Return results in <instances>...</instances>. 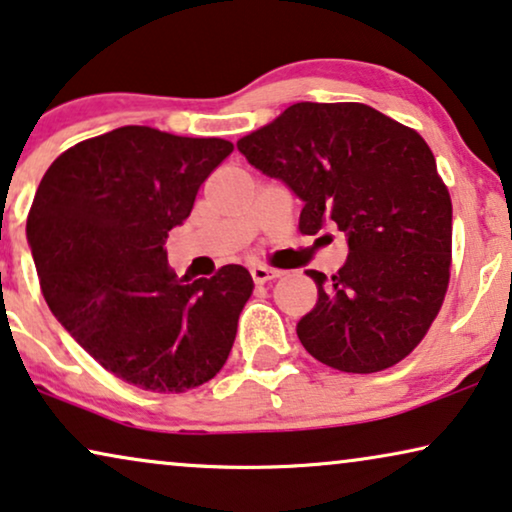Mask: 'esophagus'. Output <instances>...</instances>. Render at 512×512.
I'll use <instances>...</instances> for the list:
<instances>
[{"mask_svg": "<svg viewBox=\"0 0 512 512\" xmlns=\"http://www.w3.org/2000/svg\"><path fill=\"white\" fill-rule=\"evenodd\" d=\"M250 274H252V281H255V283H269V281H274V278H281L283 271L264 267V264H255V267L250 269Z\"/></svg>", "mask_w": 512, "mask_h": 512, "instance_id": "obj_1", "label": "esophagus"}]
</instances>
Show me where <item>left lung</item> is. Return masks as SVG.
Here are the masks:
<instances>
[{
    "mask_svg": "<svg viewBox=\"0 0 512 512\" xmlns=\"http://www.w3.org/2000/svg\"><path fill=\"white\" fill-rule=\"evenodd\" d=\"M236 147L304 203L302 234L337 224L349 243L332 278L306 271L318 299L297 323L304 349L356 374L410 356L452 264V201L424 138L360 102H297Z\"/></svg>",
    "mask_w": 512,
    "mask_h": 512,
    "instance_id": "left-lung-1",
    "label": "left lung"
}]
</instances>
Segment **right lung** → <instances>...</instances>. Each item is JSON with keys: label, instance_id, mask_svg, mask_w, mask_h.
Returning <instances> with one entry per match:
<instances>
[{"label": "right lung", "instance_id": "add662e5", "mask_svg": "<svg viewBox=\"0 0 512 512\" xmlns=\"http://www.w3.org/2000/svg\"><path fill=\"white\" fill-rule=\"evenodd\" d=\"M231 152L220 138L121 126L60 154L34 194L27 243L51 313L88 356L145 391L206 384L234 346L248 269L192 281L166 255L168 231Z\"/></svg>", "mask_w": 512, "mask_h": 512}]
</instances>
